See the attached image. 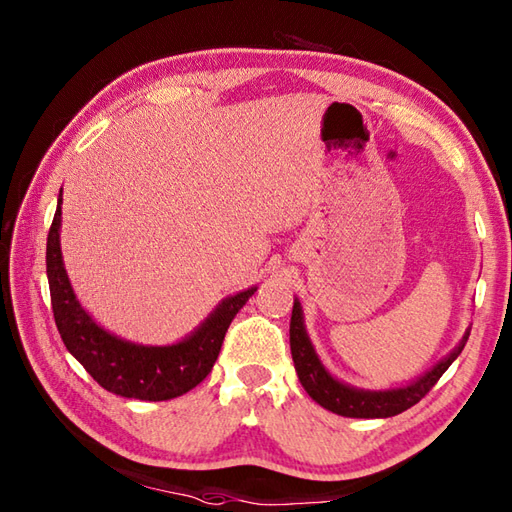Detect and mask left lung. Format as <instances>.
<instances>
[{
    "label": "left lung",
    "mask_w": 512,
    "mask_h": 512,
    "mask_svg": "<svg viewBox=\"0 0 512 512\" xmlns=\"http://www.w3.org/2000/svg\"><path fill=\"white\" fill-rule=\"evenodd\" d=\"M466 339H469V332L464 334L462 343L455 347L444 361H440L436 367H433L429 374L418 378L416 383H411L402 389H389V391H363V389H354L350 385H343L325 372L319 356L314 354V347L308 339L306 328H303V312L297 299H295V306H292V319H290V352H292V361H295V369L303 389H306L310 398L317 400L321 407H325L332 413H339V416H345V418H389L407 411L409 407H413L416 402H420L429 394L433 385L440 380V376L447 372L449 365L460 356Z\"/></svg>",
    "instance_id": "obj_1"
}]
</instances>
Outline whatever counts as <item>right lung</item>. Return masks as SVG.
Listing matches in <instances>:
<instances>
[{"instance_id":"1","label":"right lung","mask_w":512,"mask_h":512,"mask_svg":"<svg viewBox=\"0 0 512 512\" xmlns=\"http://www.w3.org/2000/svg\"><path fill=\"white\" fill-rule=\"evenodd\" d=\"M59 226L61 195L48 231L46 273L54 323L68 352L85 367V372L116 396L154 402L178 398L200 385L217 361L228 325L257 288H248L235 297L224 299L189 339L176 345L154 347L129 343L96 325L76 301L63 268Z\"/></svg>"}]
</instances>
